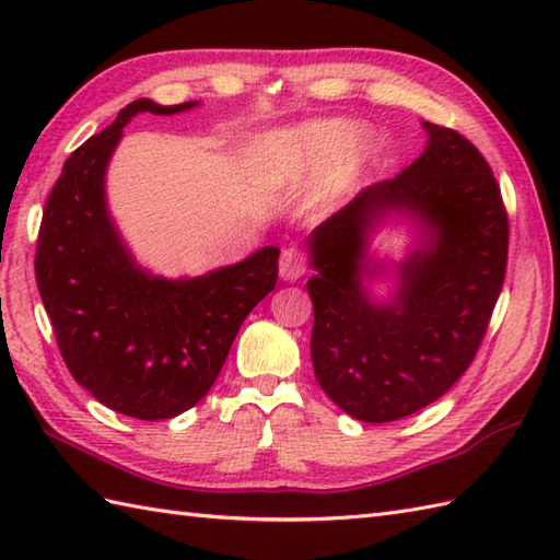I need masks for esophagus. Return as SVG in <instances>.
I'll list each match as a JSON object with an SVG mask.
<instances>
[{
    "mask_svg": "<svg viewBox=\"0 0 560 560\" xmlns=\"http://www.w3.org/2000/svg\"><path fill=\"white\" fill-rule=\"evenodd\" d=\"M279 273L283 281H295L305 273V257L295 247H287L279 259Z\"/></svg>",
    "mask_w": 560,
    "mask_h": 560,
    "instance_id": "esophagus-1",
    "label": "esophagus"
}]
</instances>
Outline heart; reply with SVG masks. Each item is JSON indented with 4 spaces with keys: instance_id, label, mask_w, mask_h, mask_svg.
I'll return each instance as SVG.
<instances>
[{
    "instance_id": "b5f03b06",
    "label": "heart",
    "mask_w": 560,
    "mask_h": 560,
    "mask_svg": "<svg viewBox=\"0 0 560 560\" xmlns=\"http://www.w3.org/2000/svg\"><path fill=\"white\" fill-rule=\"evenodd\" d=\"M377 159V139L347 117H325L261 137L255 147L259 180L277 189L305 183V211L327 213L353 195Z\"/></svg>"
}]
</instances>
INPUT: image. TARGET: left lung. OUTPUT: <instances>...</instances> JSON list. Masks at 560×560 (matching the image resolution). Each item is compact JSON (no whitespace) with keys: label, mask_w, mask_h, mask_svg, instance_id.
Segmentation results:
<instances>
[{"label":"left lung","mask_w":560,"mask_h":560,"mask_svg":"<svg viewBox=\"0 0 560 560\" xmlns=\"http://www.w3.org/2000/svg\"><path fill=\"white\" fill-rule=\"evenodd\" d=\"M423 129L419 159L307 235L315 377L365 423L404 419L457 383L505 279L508 217L489 163L455 129ZM389 220L417 235L399 262L370 247ZM389 278L396 287L380 300L370 283Z\"/></svg>","instance_id":"8db88e82"}]
</instances>
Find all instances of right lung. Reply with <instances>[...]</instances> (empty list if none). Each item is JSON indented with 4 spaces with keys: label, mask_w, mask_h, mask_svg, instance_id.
<instances>
[{
    "label": "right lung",
    "mask_w": 560,
    "mask_h": 560,
    "mask_svg": "<svg viewBox=\"0 0 560 560\" xmlns=\"http://www.w3.org/2000/svg\"><path fill=\"white\" fill-rule=\"evenodd\" d=\"M197 105H125L67 159L38 233L35 279L69 373L103 407L141 421L173 419L207 395L237 329L279 277L273 245L201 277H159L117 231L105 173L122 129L139 113Z\"/></svg>",
    "instance_id": "add662e5"
}]
</instances>
